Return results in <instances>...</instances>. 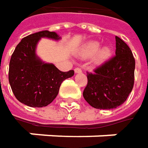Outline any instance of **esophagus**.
Wrapping results in <instances>:
<instances>
[{
  "label": "esophagus",
  "instance_id": "34e87169",
  "mask_svg": "<svg viewBox=\"0 0 148 148\" xmlns=\"http://www.w3.org/2000/svg\"><path fill=\"white\" fill-rule=\"evenodd\" d=\"M74 73L75 74H80V73H82V70L79 68H76V69H74Z\"/></svg>",
  "mask_w": 148,
  "mask_h": 148
}]
</instances>
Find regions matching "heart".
<instances>
[{
	"label": "heart",
	"mask_w": 148,
	"mask_h": 148,
	"mask_svg": "<svg viewBox=\"0 0 148 148\" xmlns=\"http://www.w3.org/2000/svg\"><path fill=\"white\" fill-rule=\"evenodd\" d=\"M99 48H100V44L98 41H93V40L89 41L83 45L79 55L80 57L86 59L93 56L97 53V54L95 56L94 62L97 65H101L111 56L112 49L108 45L103 46L100 49Z\"/></svg>",
	"instance_id": "1"
}]
</instances>
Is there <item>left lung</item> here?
<instances>
[{"instance_id":"1","label":"left lung","mask_w":148,"mask_h":148,"mask_svg":"<svg viewBox=\"0 0 148 148\" xmlns=\"http://www.w3.org/2000/svg\"><path fill=\"white\" fill-rule=\"evenodd\" d=\"M135 61L127 44L116 36V56L87 74L83 97L91 106L110 110L126 101L134 86Z\"/></svg>"}]
</instances>
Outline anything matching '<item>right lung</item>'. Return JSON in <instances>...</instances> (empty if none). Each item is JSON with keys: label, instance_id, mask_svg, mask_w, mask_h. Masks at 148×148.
<instances>
[{"label": "right lung", "instance_id": "add662e5", "mask_svg": "<svg viewBox=\"0 0 148 148\" xmlns=\"http://www.w3.org/2000/svg\"><path fill=\"white\" fill-rule=\"evenodd\" d=\"M43 38L58 41L56 32L42 31L31 34L16 46L9 62L8 79L16 99L30 107H44L59 92L62 82L74 75V70L60 71L54 64L43 62L36 54Z\"/></svg>", "mask_w": 148, "mask_h": 148}]
</instances>
